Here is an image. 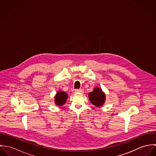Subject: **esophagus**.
Masks as SVG:
<instances>
[{
	"label": "esophagus",
	"mask_w": 156,
	"mask_h": 156,
	"mask_svg": "<svg viewBox=\"0 0 156 156\" xmlns=\"http://www.w3.org/2000/svg\"><path fill=\"white\" fill-rule=\"evenodd\" d=\"M75 92H83V89H75Z\"/></svg>",
	"instance_id": "esophagus-1"
}]
</instances>
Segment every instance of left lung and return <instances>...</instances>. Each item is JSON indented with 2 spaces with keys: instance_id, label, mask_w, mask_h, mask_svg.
I'll use <instances>...</instances> for the list:
<instances>
[{
  "instance_id": "8db88e82",
  "label": "left lung",
  "mask_w": 156,
  "mask_h": 156,
  "mask_svg": "<svg viewBox=\"0 0 156 156\" xmlns=\"http://www.w3.org/2000/svg\"><path fill=\"white\" fill-rule=\"evenodd\" d=\"M88 97L91 103L97 107L101 106L105 102V94L98 87L95 88L92 92H89Z\"/></svg>"
}]
</instances>
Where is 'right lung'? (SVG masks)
I'll list each match as a JSON object with an SVG mask.
<instances>
[{"label":"right lung","instance_id":"1","mask_svg":"<svg viewBox=\"0 0 156 156\" xmlns=\"http://www.w3.org/2000/svg\"><path fill=\"white\" fill-rule=\"evenodd\" d=\"M68 98V94L66 92L59 90L58 91L55 97V102L58 106L64 105Z\"/></svg>","mask_w":156,"mask_h":156}]
</instances>
